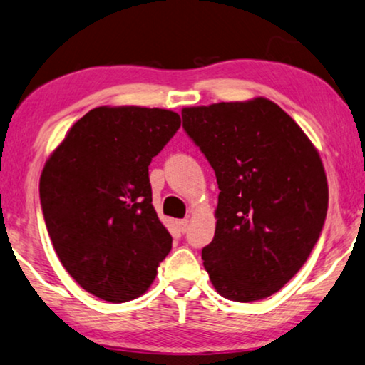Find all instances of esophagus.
<instances>
[{"label":"esophagus","instance_id":"esophagus-1","mask_svg":"<svg viewBox=\"0 0 365 365\" xmlns=\"http://www.w3.org/2000/svg\"><path fill=\"white\" fill-rule=\"evenodd\" d=\"M178 228L180 232L185 233L188 230V218H183V220H178Z\"/></svg>","mask_w":365,"mask_h":365}]
</instances>
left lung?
<instances>
[{
	"mask_svg": "<svg viewBox=\"0 0 365 365\" xmlns=\"http://www.w3.org/2000/svg\"><path fill=\"white\" fill-rule=\"evenodd\" d=\"M183 128L215 170V235L202 259L213 287L235 302L279 292L322 232L329 187L302 128L274 101L182 110Z\"/></svg>",
	"mask_w": 365,
	"mask_h": 365,
	"instance_id": "1",
	"label": "left lung"
}]
</instances>
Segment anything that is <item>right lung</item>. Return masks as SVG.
I'll list each match as a JSON object with an SVG mask.
<instances>
[{
	"instance_id": "right-lung-1",
	"label": "right lung",
	"mask_w": 365,
	"mask_h": 365,
	"mask_svg": "<svg viewBox=\"0 0 365 365\" xmlns=\"http://www.w3.org/2000/svg\"><path fill=\"white\" fill-rule=\"evenodd\" d=\"M180 123L170 110L98 106L71 126L43 168L40 200L58 259L106 302L147 292L172 250L152 205L148 165Z\"/></svg>"
}]
</instances>
